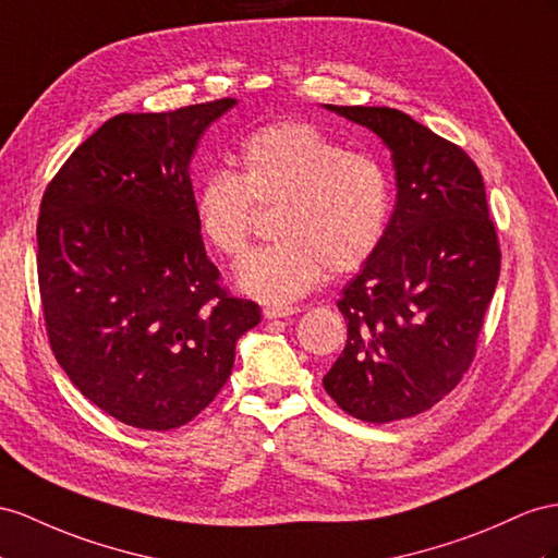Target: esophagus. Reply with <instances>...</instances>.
Here are the masks:
<instances>
[{"mask_svg":"<svg viewBox=\"0 0 558 558\" xmlns=\"http://www.w3.org/2000/svg\"><path fill=\"white\" fill-rule=\"evenodd\" d=\"M296 313H302V306H266L264 318H288Z\"/></svg>","mask_w":558,"mask_h":558,"instance_id":"esophagus-1","label":"esophagus"}]
</instances>
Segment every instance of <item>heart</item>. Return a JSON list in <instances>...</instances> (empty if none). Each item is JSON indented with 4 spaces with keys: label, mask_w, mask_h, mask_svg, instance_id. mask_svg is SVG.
Listing matches in <instances>:
<instances>
[{
    "label": "heart",
    "mask_w": 558,
    "mask_h": 558,
    "mask_svg": "<svg viewBox=\"0 0 558 558\" xmlns=\"http://www.w3.org/2000/svg\"><path fill=\"white\" fill-rule=\"evenodd\" d=\"M238 174L211 171L197 183L193 217L211 250L240 262L259 223V207H278L280 235L242 266V292L284 304L316 288L323 274L363 268L387 233L393 193L375 157L349 153L302 120L270 122L242 138Z\"/></svg>",
    "instance_id": "1"
}]
</instances>
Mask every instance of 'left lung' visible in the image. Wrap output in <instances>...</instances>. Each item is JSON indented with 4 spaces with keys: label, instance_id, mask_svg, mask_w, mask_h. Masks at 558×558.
I'll return each mask as SVG.
<instances>
[{
    "label": "left lung",
    "instance_id": "left-lung-1",
    "mask_svg": "<svg viewBox=\"0 0 558 558\" xmlns=\"http://www.w3.org/2000/svg\"><path fill=\"white\" fill-rule=\"evenodd\" d=\"M327 108L391 148L398 199L381 245L337 302L349 337L323 387L355 420H405L474 363L502 252L464 148L396 108Z\"/></svg>",
    "mask_w": 558,
    "mask_h": 558
}]
</instances>
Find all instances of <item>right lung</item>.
Listing matches in <instances>:
<instances>
[{"mask_svg":"<svg viewBox=\"0 0 558 558\" xmlns=\"http://www.w3.org/2000/svg\"><path fill=\"white\" fill-rule=\"evenodd\" d=\"M235 98L122 112L73 150L37 219L49 347L94 405L167 432L199 415L231 377L259 304L221 284L193 217L189 165Z\"/></svg>","mask_w":558,"mask_h":558,"instance_id":"add662e5","label":"right lung"}]
</instances>
